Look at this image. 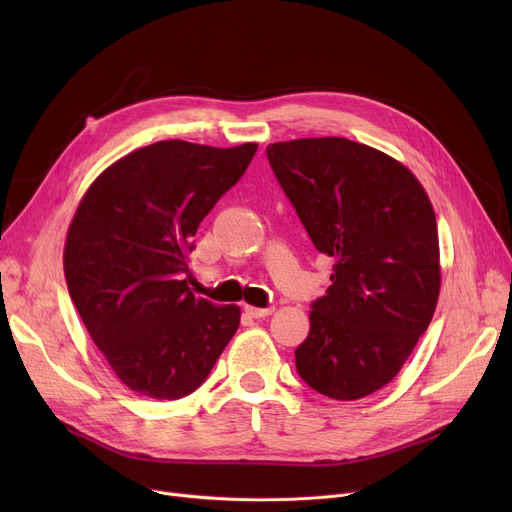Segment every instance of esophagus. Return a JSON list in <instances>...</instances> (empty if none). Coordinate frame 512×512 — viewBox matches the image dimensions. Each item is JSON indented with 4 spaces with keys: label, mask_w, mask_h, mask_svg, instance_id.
Instances as JSON below:
<instances>
[{
    "label": "esophagus",
    "mask_w": 512,
    "mask_h": 512,
    "mask_svg": "<svg viewBox=\"0 0 512 512\" xmlns=\"http://www.w3.org/2000/svg\"><path fill=\"white\" fill-rule=\"evenodd\" d=\"M247 315L253 317V319H261V317H267L274 313V307H265V309H259V307H245Z\"/></svg>",
    "instance_id": "1"
}]
</instances>
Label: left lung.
Wrapping results in <instances>:
<instances>
[{
    "label": "left lung",
    "instance_id": "obj_1",
    "mask_svg": "<svg viewBox=\"0 0 512 512\" xmlns=\"http://www.w3.org/2000/svg\"><path fill=\"white\" fill-rule=\"evenodd\" d=\"M332 284L294 351L301 380L336 400L386 386L427 330L440 292L438 224L419 180L386 153L340 137L265 149Z\"/></svg>",
    "mask_w": 512,
    "mask_h": 512
}]
</instances>
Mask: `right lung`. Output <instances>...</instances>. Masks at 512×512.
<instances>
[{"instance_id":"obj_1","label":"right lung","mask_w":512,"mask_h":512,"mask_svg":"<svg viewBox=\"0 0 512 512\" xmlns=\"http://www.w3.org/2000/svg\"><path fill=\"white\" fill-rule=\"evenodd\" d=\"M255 151V143L159 141L116 161L80 201L64 251L68 292L130 390L188 396L238 330V307L213 305L188 288V255L199 224Z\"/></svg>"}]
</instances>
